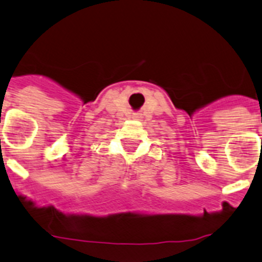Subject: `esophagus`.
Segmentation results:
<instances>
[{
	"label": "esophagus",
	"mask_w": 262,
	"mask_h": 262,
	"mask_svg": "<svg viewBox=\"0 0 262 262\" xmlns=\"http://www.w3.org/2000/svg\"><path fill=\"white\" fill-rule=\"evenodd\" d=\"M134 117H138V115H134Z\"/></svg>",
	"instance_id": "obj_1"
}]
</instances>
